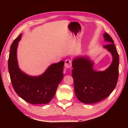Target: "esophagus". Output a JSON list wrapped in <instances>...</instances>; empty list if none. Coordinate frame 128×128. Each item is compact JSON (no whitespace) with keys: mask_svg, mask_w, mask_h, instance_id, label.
Here are the masks:
<instances>
[{"mask_svg":"<svg viewBox=\"0 0 128 128\" xmlns=\"http://www.w3.org/2000/svg\"><path fill=\"white\" fill-rule=\"evenodd\" d=\"M64 66L67 69H69L71 68L72 66V61L69 59H66V62H65V65Z\"/></svg>","mask_w":128,"mask_h":128,"instance_id":"esophagus-1","label":"esophagus"}]
</instances>
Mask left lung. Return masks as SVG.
<instances>
[{"label":"left lung","instance_id":"8db88e82","mask_svg":"<svg viewBox=\"0 0 128 128\" xmlns=\"http://www.w3.org/2000/svg\"><path fill=\"white\" fill-rule=\"evenodd\" d=\"M108 44L103 46L111 53L112 62L103 71L94 69V62L88 56H77L72 60V76L76 96L80 102L92 104L105 99L115 88L119 74V58L114 41L107 33L103 34Z\"/></svg>","mask_w":128,"mask_h":128}]
</instances>
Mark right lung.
<instances>
[{
    "label": "right lung",
    "instance_id": "1",
    "mask_svg": "<svg viewBox=\"0 0 128 128\" xmlns=\"http://www.w3.org/2000/svg\"><path fill=\"white\" fill-rule=\"evenodd\" d=\"M22 35L14 40L10 49L8 69L14 89L21 98L32 104H47L54 97L63 78L64 61L51 64L42 74L30 76L18 67L17 58L18 43Z\"/></svg>",
    "mask_w": 128,
    "mask_h": 128
}]
</instances>
